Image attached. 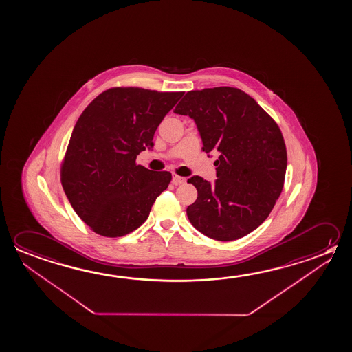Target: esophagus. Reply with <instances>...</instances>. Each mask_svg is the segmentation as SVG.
<instances>
[{
    "instance_id": "obj_1",
    "label": "esophagus",
    "mask_w": 352,
    "mask_h": 352,
    "mask_svg": "<svg viewBox=\"0 0 352 352\" xmlns=\"http://www.w3.org/2000/svg\"><path fill=\"white\" fill-rule=\"evenodd\" d=\"M172 183H173L174 185L183 184V183H185V178H183V177H179L177 174H173Z\"/></svg>"
}]
</instances>
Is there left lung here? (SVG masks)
Instances as JSON below:
<instances>
[{"instance_id":"8db88e82","label":"left lung","mask_w":352,"mask_h":352,"mask_svg":"<svg viewBox=\"0 0 352 352\" xmlns=\"http://www.w3.org/2000/svg\"><path fill=\"white\" fill-rule=\"evenodd\" d=\"M175 114L189 116L201 136L202 151L217 153V179L194 175L197 199L188 219L202 234L221 242L256 230L281 194L287 152L276 122L249 94L233 87L190 91Z\"/></svg>"}]
</instances>
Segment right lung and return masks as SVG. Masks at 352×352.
<instances>
[{"label": "right lung", "instance_id": "1", "mask_svg": "<svg viewBox=\"0 0 352 352\" xmlns=\"http://www.w3.org/2000/svg\"><path fill=\"white\" fill-rule=\"evenodd\" d=\"M184 92L110 88L76 122L61 167V183L80 219L100 236L139 228L172 180L169 172L136 164L141 151Z\"/></svg>", "mask_w": 352, "mask_h": 352}]
</instances>
